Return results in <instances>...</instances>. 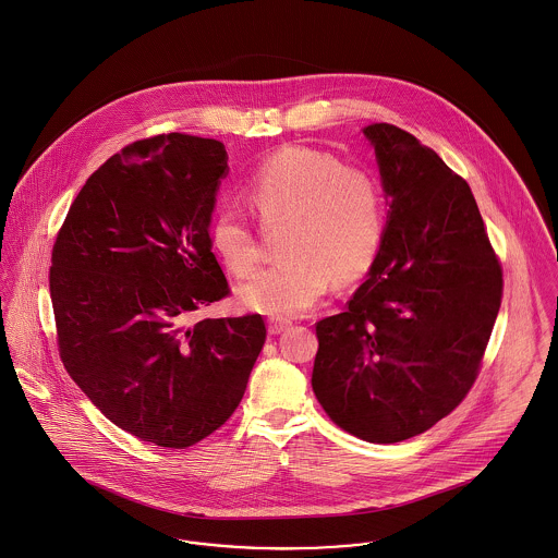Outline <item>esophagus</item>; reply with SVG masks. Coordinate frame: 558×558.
Masks as SVG:
<instances>
[{"mask_svg": "<svg viewBox=\"0 0 558 558\" xmlns=\"http://www.w3.org/2000/svg\"><path fill=\"white\" fill-rule=\"evenodd\" d=\"M292 322L290 319H281V317H270L268 319V332L270 335H281Z\"/></svg>", "mask_w": 558, "mask_h": 558, "instance_id": "esophagus-1", "label": "esophagus"}]
</instances>
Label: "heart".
I'll use <instances>...</instances> for the list:
<instances>
[{
	"mask_svg": "<svg viewBox=\"0 0 558 558\" xmlns=\"http://www.w3.org/2000/svg\"><path fill=\"white\" fill-rule=\"evenodd\" d=\"M245 194L264 232L283 230L279 254L286 257L239 290L241 303L254 311L275 317L303 313L328 292L332 277L355 281L379 255L386 198L364 168L290 145L255 168ZM210 247L236 277L252 275L262 259L257 228L230 206L210 221Z\"/></svg>",
	"mask_w": 558,
	"mask_h": 558,
	"instance_id": "obj_1",
	"label": "heart"
}]
</instances>
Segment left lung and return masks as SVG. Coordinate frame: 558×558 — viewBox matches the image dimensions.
<instances>
[{
    "label": "left lung",
    "instance_id": "8db88e82",
    "mask_svg": "<svg viewBox=\"0 0 558 558\" xmlns=\"http://www.w3.org/2000/svg\"><path fill=\"white\" fill-rule=\"evenodd\" d=\"M392 198L368 279L315 324L311 386L328 417L371 444L415 437L473 388L504 299V270L471 187L413 134L371 123Z\"/></svg>",
    "mask_w": 558,
    "mask_h": 558
}]
</instances>
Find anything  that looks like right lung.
<instances>
[{
  "label": "right lung",
  "mask_w": 558,
  "mask_h": 558,
  "mask_svg": "<svg viewBox=\"0 0 558 558\" xmlns=\"http://www.w3.org/2000/svg\"><path fill=\"white\" fill-rule=\"evenodd\" d=\"M226 168L213 138L136 141L87 179L52 245L65 371L112 424L159 448L223 426L266 341L257 313L192 322L230 294L208 232Z\"/></svg>",
  "instance_id": "add662e5"
}]
</instances>
